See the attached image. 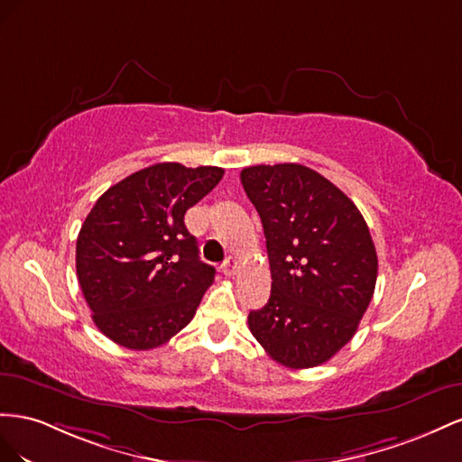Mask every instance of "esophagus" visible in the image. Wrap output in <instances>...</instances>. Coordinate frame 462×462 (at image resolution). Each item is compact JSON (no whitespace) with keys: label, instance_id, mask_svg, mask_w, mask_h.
I'll list each match as a JSON object with an SVG mask.
<instances>
[{"label":"esophagus","instance_id":"obj_1","mask_svg":"<svg viewBox=\"0 0 462 462\" xmlns=\"http://www.w3.org/2000/svg\"><path fill=\"white\" fill-rule=\"evenodd\" d=\"M222 273L226 276H234L236 273H238V261H236L234 257H228L226 261H224L222 265Z\"/></svg>","mask_w":462,"mask_h":462}]
</instances>
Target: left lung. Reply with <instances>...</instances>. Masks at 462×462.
<instances>
[{
  "label": "left lung",
  "instance_id": "8db88e82",
  "mask_svg": "<svg viewBox=\"0 0 462 462\" xmlns=\"http://www.w3.org/2000/svg\"><path fill=\"white\" fill-rule=\"evenodd\" d=\"M267 238L271 298L249 331L273 360L304 370L354 337L377 281L370 228L335 183L301 164L242 170Z\"/></svg>",
  "mask_w": 462,
  "mask_h": 462
}]
</instances>
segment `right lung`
Segmentation results:
<instances>
[{
  "label": "right lung",
  "instance_id": "1",
  "mask_svg": "<svg viewBox=\"0 0 462 462\" xmlns=\"http://www.w3.org/2000/svg\"><path fill=\"white\" fill-rule=\"evenodd\" d=\"M222 176L218 166L152 164L92 207L77 238V279L92 321L110 340L151 350L193 319L215 269L199 259L183 215Z\"/></svg>",
  "mask_w": 462,
  "mask_h": 462
}]
</instances>
